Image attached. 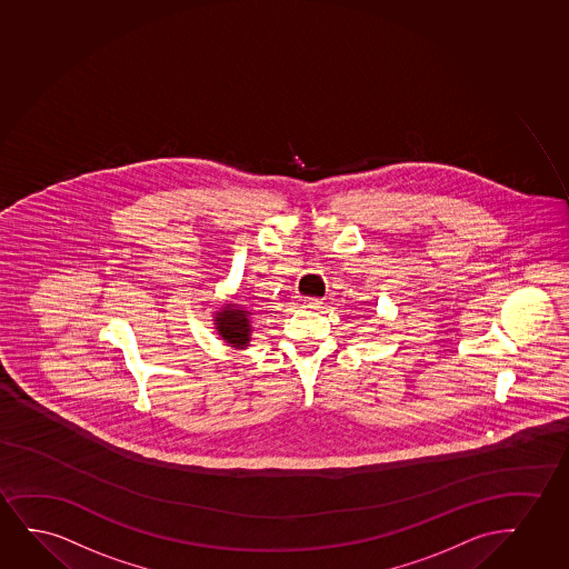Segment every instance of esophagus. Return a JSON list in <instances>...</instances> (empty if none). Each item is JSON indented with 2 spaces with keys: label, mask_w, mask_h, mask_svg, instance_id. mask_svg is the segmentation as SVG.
Returning a JSON list of instances; mask_svg holds the SVG:
<instances>
[{
  "label": "esophagus",
  "mask_w": 569,
  "mask_h": 569,
  "mask_svg": "<svg viewBox=\"0 0 569 569\" xmlns=\"http://www.w3.org/2000/svg\"><path fill=\"white\" fill-rule=\"evenodd\" d=\"M320 305H322L320 299H312V297H297V307H299V309L315 310L318 309Z\"/></svg>",
  "instance_id": "obj_1"
}]
</instances>
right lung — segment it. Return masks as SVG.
Masks as SVG:
<instances>
[{
	"label": "right lung",
	"mask_w": 569,
	"mask_h": 569,
	"mask_svg": "<svg viewBox=\"0 0 569 569\" xmlns=\"http://www.w3.org/2000/svg\"><path fill=\"white\" fill-rule=\"evenodd\" d=\"M252 309L228 301V303L216 307L212 315L214 330L229 347L233 349H247L251 346L252 338Z\"/></svg>",
	"instance_id": "right-lung-1"
}]
</instances>
